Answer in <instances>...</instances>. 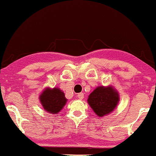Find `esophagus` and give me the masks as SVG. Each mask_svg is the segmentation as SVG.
Segmentation results:
<instances>
[{
    "label": "esophagus",
    "mask_w": 156,
    "mask_h": 156,
    "mask_svg": "<svg viewBox=\"0 0 156 156\" xmlns=\"http://www.w3.org/2000/svg\"><path fill=\"white\" fill-rule=\"evenodd\" d=\"M77 98H79V99H83V93H79V94L76 95Z\"/></svg>",
    "instance_id": "34e87169"
}]
</instances>
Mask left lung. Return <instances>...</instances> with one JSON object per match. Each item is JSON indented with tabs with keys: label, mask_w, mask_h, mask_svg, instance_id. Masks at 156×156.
I'll list each match as a JSON object with an SVG mask.
<instances>
[{
	"label": "left lung",
	"mask_w": 156,
	"mask_h": 156,
	"mask_svg": "<svg viewBox=\"0 0 156 156\" xmlns=\"http://www.w3.org/2000/svg\"><path fill=\"white\" fill-rule=\"evenodd\" d=\"M119 95L111 87H98L90 94L87 99L89 105L98 117L105 116L115 109Z\"/></svg>",
	"instance_id": "obj_1"
}]
</instances>
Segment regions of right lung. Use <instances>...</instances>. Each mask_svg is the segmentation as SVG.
<instances>
[{
  "mask_svg": "<svg viewBox=\"0 0 156 156\" xmlns=\"http://www.w3.org/2000/svg\"><path fill=\"white\" fill-rule=\"evenodd\" d=\"M39 99L45 110L50 114L60 112L67 102L64 92L58 88H46L42 91Z\"/></svg>",
  "mask_w": 156,
  "mask_h": 156,
  "instance_id": "obj_1",
  "label": "right lung"
}]
</instances>
